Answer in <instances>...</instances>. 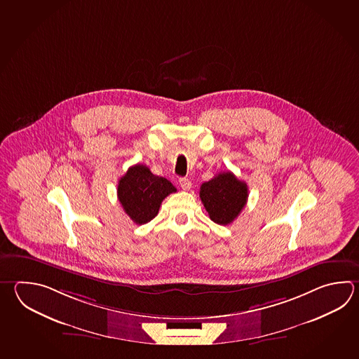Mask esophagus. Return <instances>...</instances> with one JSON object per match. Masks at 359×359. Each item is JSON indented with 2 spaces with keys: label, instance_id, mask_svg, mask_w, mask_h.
I'll list each match as a JSON object with an SVG mask.
<instances>
[{
  "label": "esophagus",
  "instance_id": "1",
  "mask_svg": "<svg viewBox=\"0 0 359 359\" xmlns=\"http://www.w3.org/2000/svg\"><path fill=\"white\" fill-rule=\"evenodd\" d=\"M179 184H180V187L183 188L184 191H189L191 188V182L188 177H180Z\"/></svg>",
  "mask_w": 359,
  "mask_h": 359
}]
</instances>
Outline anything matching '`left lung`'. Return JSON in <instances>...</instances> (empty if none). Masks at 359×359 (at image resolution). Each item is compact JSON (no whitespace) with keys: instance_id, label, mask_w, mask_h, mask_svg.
Instances as JSON below:
<instances>
[{"instance_id":"left-lung-1","label":"left lung","mask_w":359,"mask_h":359,"mask_svg":"<svg viewBox=\"0 0 359 359\" xmlns=\"http://www.w3.org/2000/svg\"><path fill=\"white\" fill-rule=\"evenodd\" d=\"M199 197L213 222L229 225L247 205L248 187L230 171L219 172L201 185Z\"/></svg>"}]
</instances>
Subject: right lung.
Wrapping results in <instances>:
<instances>
[{
  "label": "right lung",
  "mask_w": 359,
  "mask_h": 359,
  "mask_svg": "<svg viewBox=\"0 0 359 359\" xmlns=\"http://www.w3.org/2000/svg\"><path fill=\"white\" fill-rule=\"evenodd\" d=\"M176 188L162 176L154 175L146 165H134L117 184V198L125 213L138 224H147L158 213L162 201Z\"/></svg>",
  "instance_id": "obj_1"
}]
</instances>
